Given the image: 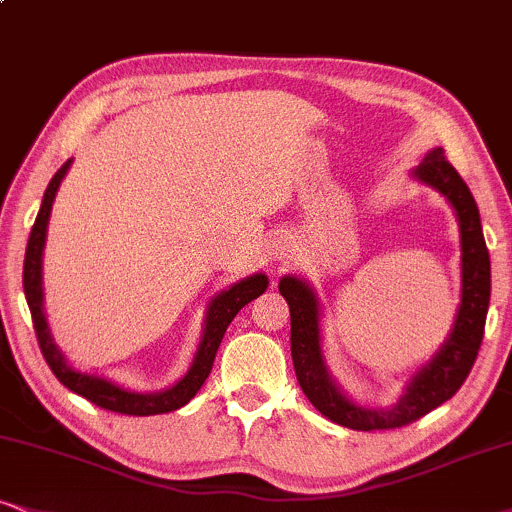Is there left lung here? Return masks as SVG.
<instances>
[{
    "label": "left lung",
    "mask_w": 512,
    "mask_h": 512,
    "mask_svg": "<svg viewBox=\"0 0 512 512\" xmlns=\"http://www.w3.org/2000/svg\"><path fill=\"white\" fill-rule=\"evenodd\" d=\"M413 177L430 184L454 205L458 222H461L463 295L454 331L449 333L430 364L413 375L406 394L392 409H361L335 387L321 357L319 300L314 290L295 276L281 278L278 283V290L290 307V354H293L297 383L323 416L352 430L404 428L437 409L461 390L484 338L491 295V262L475 198L461 174L446 160L442 148L425 155L423 163L413 170Z\"/></svg>",
    "instance_id": "8db88e82"
}]
</instances>
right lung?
<instances>
[{
    "instance_id": "obj_1",
    "label": "right lung",
    "mask_w": 512,
    "mask_h": 512,
    "mask_svg": "<svg viewBox=\"0 0 512 512\" xmlns=\"http://www.w3.org/2000/svg\"><path fill=\"white\" fill-rule=\"evenodd\" d=\"M68 167H70V160H66V163L61 165V170L51 177L47 191H44L42 208L37 212L35 224H32L28 248H25V262H23V290L32 314V326H35L37 342H40V349H42V357L49 364L51 373H54L56 378L68 387V390H73L75 394H80V397L89 399L92 404L101 406V409L106 411L125 413V416H155V413L177 411L184 404H189V401L196 397L200 387H203L205 380H208L212 364H215L219 342H222L226 333V326L234 321V316L241 312L245 304L255 300V297H260L264 290H267L269 286L267 276L255 274L245 278V281L236 283V286H231L229 290H224L222 295H217L215 300L210 302L208 316H205L203 340H200L196 359H193L189 373H186L177 385L170 387V390L155 392V394H139V392L125 390V387L115 385L111 380H103V378H96V375L75 371V368H70L66 364L63 354L58 352L54 340H51L47 319H44V309H42L44 238H47L51 203H54L58 184H61V179L66 177Z\"/></svg>"
}]
</instances>
